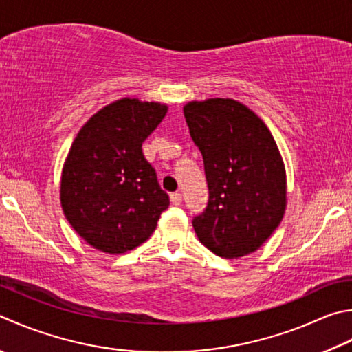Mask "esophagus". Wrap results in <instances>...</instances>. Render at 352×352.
I'll list each match as a JSON object with an SVG mask.
<instances>
[{
  "mask_svg": "<svg viewBox=\"0 0 352 352\" xmlns=\"http://www.w3.org/2000/svg\"><path fill=\"white\" fill-rule=\"evenodd\" d=\"M182 194L180 192H174V194H170V203L172 204H175V206H178V204H182Z\"/></svg>",
  "mask_w": 352,
  "mask_h": 352,
  "instance_id": "esophagus-1",
  "label": "esophagus"
}]
</instances>
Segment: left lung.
<instances>
[{
    "label": "left lung",
    "instance_id": "obj_1",
    "mask_svg": "<svg viewBox=\"0 0 352 352\" xmlns=\"http://www.w3.org/2000/svg\"><path fill=\"white\" fill-rule=\"evenodd\" d=\"M183 111L209 188L208 208L192 221L199 243L227 259L256 252L287 206L285 166L270 129L233 99L194 100Z\"/></svg>",
    "mask_w": 352,
    "mask_h": 352
}]
</instances>
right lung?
<instances>
[{"mask_svg": "<svg viewBox=\"0 0 352 352\" xmlns=\"http://www.w3.org/2000/svg\"><path fill=\"white\" fill-rule=\"evenodd\" d=\"M166 113L164 103L125 98L89 117L76 135L62 169L60 206L94 249H135L168 209L169 197L142 151Z\"/></svg>", "mask_w": 352, "mask_h": 352, "instance_id": "1", "label": "right lung"}]
</instances>
